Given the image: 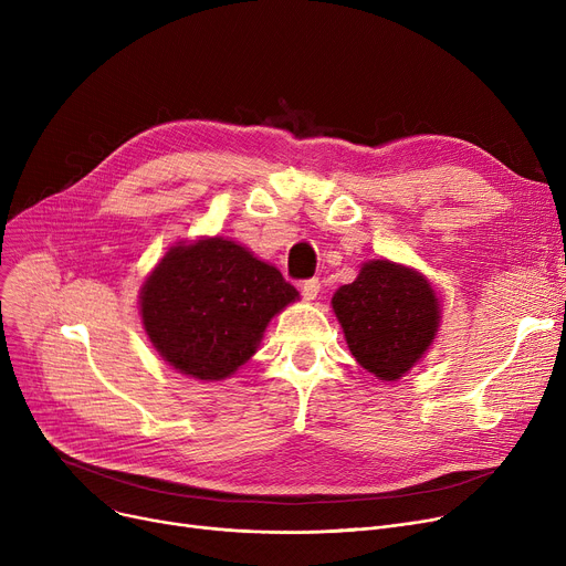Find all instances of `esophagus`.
Segmentation results:
<instances>
[{
	"label": "esophagus",
	"instance_id": "esophagus-1",
	"mask_svg": "<svg viewBox=\"0 0 566 566\" xmlns=\"http://www.w3.org/2000/svg\"><path fill=\"white\" fill-rule=\"evenodd\" d=\"M301 291H303V298L305 301H314L316 295H318V291H321V282L314 277V280H305L303 284H301Z\"/></svg>",
	"mask_w": 566,
	"mask_h": 566
}]
</instances>
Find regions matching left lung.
<instances>
[{
    "mask_svg": "<svg viewBox=\"0 0 566 566\" xmlns=\"http://www.w3.org/2000/svg\"><path fill=\"white\" fill-rule=\"evenodd\" d=\"M333 310L353 358L380 380H397L418 365L440 325L431 282L388 259L363 263L355 282L335 291Z\"/></svg>",
    "mask_w": 566,
    "mask_h": 566,
    "instance_id": "1",
    "label": "left lung"
}]
</instances>
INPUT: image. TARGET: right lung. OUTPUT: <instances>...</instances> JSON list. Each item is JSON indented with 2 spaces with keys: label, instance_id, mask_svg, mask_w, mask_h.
I'll return each mask as SVG.
<instances>
[{
  "label": "right lung",
  "instance_id": "right-lung-1",
  "mask_svg": "<svg viewBox=\"0 0 566 566\" xmlns=\"http://www.w3.org/2000/svg\"><path fill=\"white\" fill-rule=\"evenodd\" d=\"M298 298L275 265L222 235L178 243L139 289L160 358L197 380H224L259 348L265 325Z\"/></svg>",
  "mask_w": 566,
  "mask_h": 566
}]
</instances>
